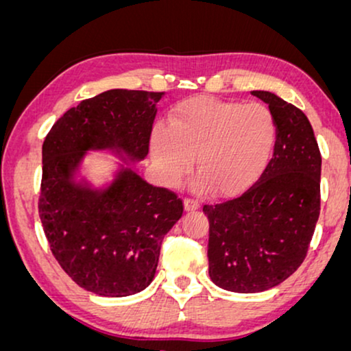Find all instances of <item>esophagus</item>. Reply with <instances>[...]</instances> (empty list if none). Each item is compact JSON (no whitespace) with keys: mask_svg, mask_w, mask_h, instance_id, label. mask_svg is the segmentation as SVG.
<instances>
[{"mask_svg":"<svg viewBox=\"0 0 351 351\" xmlns=\"http://www.w3.org/2000/svg\"><path fill=\"white\" fill-rule=\"evenodd\" d=\"M184 208H185V210H196V209H199V203L196 199L185 198L184 199Z\"/></svg>","mask_w":351,"mask_h":351,"instance_id":"obj_1","label":"esophagus"}]
</instances>
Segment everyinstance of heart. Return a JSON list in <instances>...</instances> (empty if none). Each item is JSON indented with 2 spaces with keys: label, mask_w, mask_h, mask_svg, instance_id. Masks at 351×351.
Listing matches in <instances>:
<instances>
[{
  "label": "heart",
  "mask_w": 351,
  "mask_h": 351,
  "mask_svg": "<svg viewBox=\"0 0 351 351\" xmlns=\"http://www.w3.org/2000/svg\"><path fill=\"white\" fill-rule=\"evenodd\" d=\"M169 123L156 124L150 138L153 162L169 186L189 174L196 156L195 190L239 193L261 177L275 150L276 121L262 104L193 97L177 105Z\"/></svg>",
  "instance_id": "1"
}]
</instances>
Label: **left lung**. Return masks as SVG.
<instances>
[{
  "instance_id": "8db88e82",
  "label": "left lung",
  "mask_w": 351,
  "mask_h": 351,
  "mask_svg": "<svg viewBox=\"0 0 351 351\" xmlns=\"http://www.w3.org/2000/svg\"><path fill=\"white\" fill-rule=\"evenodd\" d=\"M251 94L275 117L273 158L243 195L203 208L210 280L241 294L271 289L302 265L321 204V153L308 118L275 94Z\"/></svg>"
}]
</instances>
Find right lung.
Masks as SVG:
<instances>
[{"instance_id":"add662e5","label":"right lung","mask_w":351,"mask_h":351,"mask_svg":"<svg viewBox=\"0 0 351 351\" xmlns=\"http://www.w3.org/2000/svg\"><path fill=\"white\" fill-rule=\"evenodd\" d=\"M162 95L112 89L86 99L57 119L43 143V230L66 275L97 295L126 297L150 285L162 239L182 217L184 204L132 167L123 166L104 190L75 176L89 150L143 160Z\"/></svg>"}]
</instances>
